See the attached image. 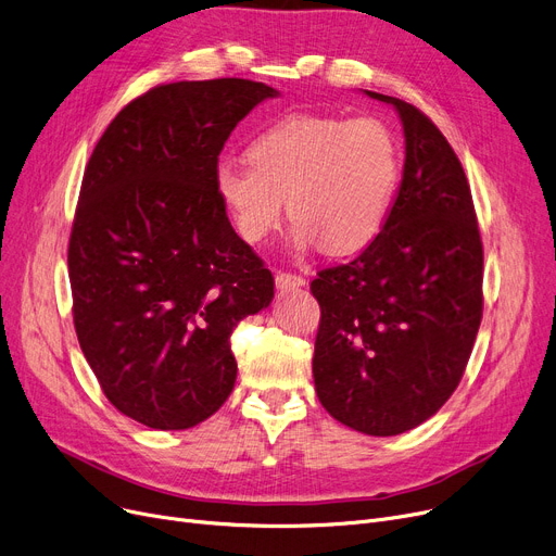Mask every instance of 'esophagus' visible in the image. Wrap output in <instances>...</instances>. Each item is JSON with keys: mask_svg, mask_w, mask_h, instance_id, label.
<instances>
[{"mask_svg": "<svg viewBox=\"0 0 556 556\" xmlns=\"http://www.w3.org/2000/svg\"><path fill=\"white\" fill-rule=\"evenodd\" d=\"M275 283L277 288L281 290H290V288H302L306 283V279L302 275H295V273H277L275 275Z\"/></svg>", "mask_w": 556, "mask_h": 556, "instance_id": "esophagus-1", "label": "esophagus"}]
</instances>
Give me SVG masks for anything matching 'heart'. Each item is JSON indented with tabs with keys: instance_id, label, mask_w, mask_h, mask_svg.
I'll list each match as a JSON object with an SVG mask.
<instances>
[{
	"instance_id": "1",
	"label": "heart",
	"mask_w": 556,
	"mask_h": 556,
	"mask_svg": "<svg viewBox=\"0 0 556 556\" xmlns=\"http://www.w3.org/2000/svg\"><path fill=\"white\" fill-rule=\"evenodd\" d=\"M399 175V143L383 122L293 114L250 143V162L218 160L214 182L248 243L279 227L286 200L300 248L354 254L386 227Z\"/></svg>"
}]
</instances>
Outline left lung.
Masks as SVG:
<instances>
[{
  "mask_svg": "<svg viewBox=\"0 0 556 556\" xmlns=\"http://www.w3.org/2000/svg\"><path fill=\"white\" fill-rule=\"evenodd\" d=\"M403 178L381 233L311 281L323 311L313 378L325 410L374 437L417 428L462 381L482 319V239L446 137L401 99Z\"/></svg>",
  "mask_w": 556,
  "mask_h": 556,
  "instance_id": "1",
  "label": "left lung"
}]
</instances>
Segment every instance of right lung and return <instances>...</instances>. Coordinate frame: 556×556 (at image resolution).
<instances>
[{
    "mask_svg": "<svg viewBox=\"0 0 556 556\" xmlns=\"http://www.w3.org/2000/svg\"><path fill=\"white\" fill-rule=\"evenodd\" d=\"M273 87L157 85L130 101L85 166L67 266L78 344L108 401L155 430L212 417L237 383L229 336L275 279L233 231L214 173Z\"/></svg>",
    "mask_w": 556,
    "mask_h": 556,
    "instance_id": "right-lung-1",
    "label": "right lung"
}]
</instances>
